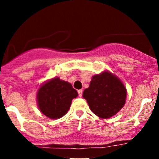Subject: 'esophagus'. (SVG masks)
I'll return each instance as SVG.
<instances>
[{
  "instance_id": "obj_1",
  "label": "esophagus",
  "mask_w": 159,
  "mask_h": 159,
  "mask_svg": "<svg viewBox=\"0 0 159 159\" xmlns=\"http://www.w3.org/2000/svg\"><path fill=\"white\" fill-rule=\"evenodd\" d=\"M78 96H79V97H81V96H82V92H83L82 90H78Z\"/></svg>"
}]
</instances>
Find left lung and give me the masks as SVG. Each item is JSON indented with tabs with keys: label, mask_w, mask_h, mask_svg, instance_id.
Listing matches in <instances>:
<instances>
[{
	"label": "left lung",
	"mask_w": 159,
	"mask_h": 159,
	"mask_svg": "<svg viewBox=\"0 0 159 159\" xmlns=\"http://www.w3.org/2000/svg\"><path fill=\"white\" fill-rule=\"evenodd\" d=\"M127 91L121 80L108 70L94 75L83 92L91 111L102 118H109L125 105Z\"/></svg>",
	"instance_id": "1"
}]
</instances>
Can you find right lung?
I'll return each instance as SVG.
<instances>
[{
	"label": "right lung",
	"instance_id": "right-lung-1",
	"mask_svg": "<svg viewBox=\"0 0 159 159\" xmlns=\"http://www.w3.org/2000/svg\"><path fill=\"white\" fill-rule=\"evenodd\" d=\"M78 95L77 91L70 83L54 78L44 83L38 89V108L45 116L51 119H57L68 111L72 100Z\"/></svg>",
	"mask_w": 159,
	"mask_h": 159
}]
</instances>
